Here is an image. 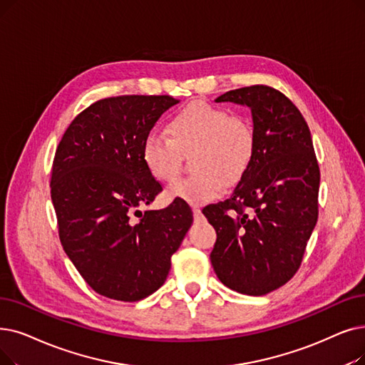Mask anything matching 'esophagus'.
<instances>
[{"label":"esophagus","mask_w":365,"mask_h":365,"mask_svg":"<svg viewBox=\"0 0 365 365\" xmlns=\"http://www.w3.org/2000/svg\"><path fill=\"white\" fill-rule=\"evenodd\" d=\"M192 213H194V219H195V220H200V219L202 217V213H201V210H200L198 207H194V209H192Z\"/></svg>","instance_id":"1"}]
</instances>
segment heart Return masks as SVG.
<instances>
[{"instance_id": "heart-1", "label": "heart", "mask_w": 365, "mask_h": 365, "mask_svg": "<svg viewBox=\"0 0 365 365\" xmlns=\"http://www.w3.org/2000/svg\"><path fill=\"white\" fill-rule=\"evenodd\" d=\"M168 135L150 131L141 146V160L152 176L171 182L179 176L182 155L194 153L192 176L168 186L167 197L192 205L207 204L224 194L227 180L243 178L255 155V130L242 116L209 103H192L174 115L168 123Z\"/></svg>"}]
</instances>
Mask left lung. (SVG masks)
<instances>
[{
  "mask_svg": "<svg viewBox=\"0 0 365 365\" xmlns=\"http://www.w3.org/2000/svg\"><path fill=\"white\" fill-rule=\"evenodd\" d=\"M215 101L250 108L257 145L232 195L202 209L217 235L210 261L225 287L259 297L299 268L318 220L319 165L303 115L282 92L255 85Z\"/></svg>",
  "mask_w": 365,
  "mask_h": 365,
  "instance_id": "obj_1",
  "label": "left lung"
}]
</instances>
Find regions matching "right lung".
Instances as JSON below:
<instances>
[{
  "mask_svg": "<svg viewBox=\"0 0 365 365\" xmlns=\"http://www.w3.org/2000/svg\"><path fill=\"white\" fill-rule=\"evenodd\" d=\"M178 103L170 95L100 100L58 145L51 195L59 239L85 282L107 298L133 303L160 289L192 225V210L180 200L140 210L163 191L141 160L143 140Z\"/></svg>",
  "mask_w": 365,
  "mask_h": 365,
  "instance_id": "add662e5",
  "label": "right lung"
}]
</instances>
